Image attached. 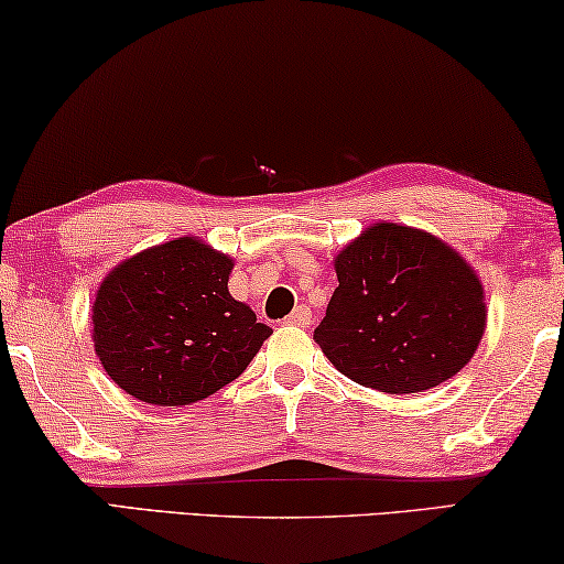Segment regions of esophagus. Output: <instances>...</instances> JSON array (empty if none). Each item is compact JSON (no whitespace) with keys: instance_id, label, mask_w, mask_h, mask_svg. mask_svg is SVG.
I'll use <instances>...</instances> for the list:
<instances>
[{"instance_id":"esophagus-1","label":"esophagus","mask_w":564,"mask_h":564,"mask_svg":"<svg viewBox=\"0 0 564 564\" xmlns=\"http://www.w3.org/2000/svg\"><path fill=\"white\" fill-rule=\"evenodd\" d=\"M285 324H289V326H308L311 324L308 306H296V308H293L291 314L285 316Z\"/></svg>"}]
</instances>
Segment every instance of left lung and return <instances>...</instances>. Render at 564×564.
<instances>
[{
	"label": "left lung",
	"instance_id": "obj_1",
	"mask_svg": "<svg viewBox=\"0 0 564 564\" xmlns=\"http://www.w3.org/2000/svg\"><path fill=\"white\" fill-rule=\"evenodd\" d=\"M336 285L314 339L365 388L423 392L451 380L486 332L474 265L435 235L372 223L334 258Z\"/></svg>",
	"mask_w": 564,
	"mask_h": 564
}]
</instances>
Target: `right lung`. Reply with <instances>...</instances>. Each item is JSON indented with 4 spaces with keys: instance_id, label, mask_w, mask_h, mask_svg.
<instances>
[{
    "instance_id": "1",
    "label": "right lung",
    "mask_w": 564,
    "mask_h": 564,
    "mask_svg": "<svg viewBox=\"0 0 564 564\" xmlns=\"http://www.w3.org/2000/svg\"><path fill=\"white\" fill-rule=\"evenodd\" d=\"M232 265L205 240L174 238L106 273L90 336L106 375L126 394L180 408L242 375L273 329L230 296Z\"/></svg>"
}]
</instances>
